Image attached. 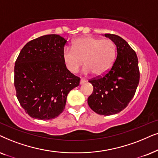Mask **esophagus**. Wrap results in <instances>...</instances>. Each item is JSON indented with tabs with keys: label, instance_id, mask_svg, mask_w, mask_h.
<instances>
[{
	"label": "esophagus",
	"instance_id": "esophagus-1",
	"mask_svg": "<svg viewBox=\"0 0 158 158\" xmlns=\"http://www.w3.org/2000/svg\"><path fill=\"white\" fill-rule=\"evenodd\" d=\"M85 82H86L85 79H80V85H83V84H85Z\"/></svg>",
	"mask_w": 158,
	"mask_h": 158
}]
</instances>
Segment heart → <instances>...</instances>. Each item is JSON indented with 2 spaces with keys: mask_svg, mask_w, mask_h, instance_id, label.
Instances as JSON below:
<instances>
[{
  "mask_svg": "<svg viewBox=\"0 0 158 158\" xmlns=\"http://www.w3.org/2000/svg\"><path fill=\"white\" fill-rule=\"evenodd\" d=\"M115 45L111 40L86 36L73 41L71 48H65L62 59L65 67L71 73H77L83 63V72H92L98 77L108 73L115 61ZM84 62H83V60Z\"/></svg>",
  "mask_w": 158,
  "mask_h": 158,
  "instance_id": "heart-1",
  "label": "heart"
}]
</instances>
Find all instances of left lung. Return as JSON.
<instances>
[{
	"label": "left lung",
	"instance_id": "left-lung-1",
	"mask_svg": "<svg viewBox=\"0 0 158 158\" xmlns=\"http://www.w3.org/2000/svg\"><path fill=\"white\" fill-rule=\"evenodd\" d=\"M105 36L116 46V59L106 75L89 81L93 92L87 102L98 114L111 115L123 110L133 98L139 81V71L136 52L125 40L113 34Z\"/></svg>",
	"mask_w": 158,
	"mask_h": 158
}]
</instances>
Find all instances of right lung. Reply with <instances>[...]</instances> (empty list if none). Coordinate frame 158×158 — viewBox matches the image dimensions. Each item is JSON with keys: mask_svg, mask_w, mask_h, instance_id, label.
<instances>
[{"mask_svg": "<svg viewBox=\"0 0 158 158\" xmlns=\"http://www.w3.org/2000/svg\"><path fill=\"white\" fill-rule=\"evenodd\" d=\"M67 40L47 35L29 41L14 66V86L21 106L31 118L50 120L65 108L67 95L80 79L65 67L62 53Z\"/></svg>", "mask_w": 158, "mask_h": 158, "instance_id": "right-lung-1", "label": "right lung"}]
</instances>
